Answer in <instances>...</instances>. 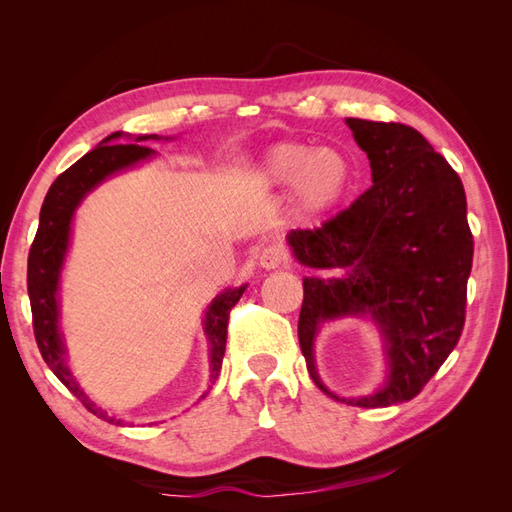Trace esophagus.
Returning a JSON list of instances; mask_svg holds the SVG:
<instances>
[{
	"instance_id": "1",
	"label": "esophagus",
	"mask_w": 512,
	"mask_h": 512,
	"mask_svg": "<svg viewBox=\"0 0 512 512\" xmlns=\"http://www.w3.org/2000/svg\"><path fill=\"white\" fill-rule=\"evenodd\" d=\"M258 262L262 269H277L288 262V252L282 245H267L265 250L258 254Z\"/></svg>"
}]
</instances>
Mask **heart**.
I'll list each match as a JSON object with an SVG mask.
<instances>
[{"label": "heart", "instance_id": "heart-1", "mask_svg": "<svg viewBox=\"0 0 512 512\" xmlns=\"http://www.w3.org/2000/svg\"><path fill=\"white\" fill-rule=\"evenodd\" d=\"M260 173L269 188H294V198L307 215L329 213L354 185V166L342 149H316L307 143L273 147L262 162Z\"/></svg>", "mask_w": 512, "mask_h": 512}]
</instances>
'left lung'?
<instances>
[{"label":"left lung","instance_id":"left-lung-1","mask_svg":"<svg viewBox=\"0 0 512 512\" xmlns=\"http://www.w3.org/2000/svg\"><path fill=\"white\" fill-rule=\"evenodd\" d=\"M367 153L374 185L318 228L290 230L305 267H348L344 280H303L299 344L316 386L311 346L320 319L371 313L392 374L382 392L339 400L359 408L410 401L436 376L466 322L474 239L459 175L404 123L346 119Z\"/></svg>","mask_w":512,"mask_h":512}]
</instances>
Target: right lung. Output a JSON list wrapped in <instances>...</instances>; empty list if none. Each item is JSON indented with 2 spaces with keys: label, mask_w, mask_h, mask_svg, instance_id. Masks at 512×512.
I'll return each instance as SVG.
<instances>
[{
  "label": "right lung",
  "mask_w": 512,
  "mask_h": 512,
  "mask_svg": "<svg viewBox=\"0 0 512 512\" xmlns=\"http://www.w3.org/2000/svg\"><path fill=\"white\" fill-rule=\"evenodd\" d=\"M119 136L121 132L106 136L100 143V147L85 153L79 162H74L68 170H64V173L53 181L42 203L38 232L27 258V292H29V303H32L36 344L42 359L53 369V374L66 384V389L83 401V406L91 414H96L98 418L108 423H121V421H115L113 416L102 412V408H96L94 401H89L85 397V393L79 389V384L74 382V378L70 376V371L66 367L64 342H61V335L57 329V284H59L61 262H64V256L68 250L72 213L76 205L81 203V198L89 190H94L96 185L108 175L141 162L153 153V149L143 145H108ZM147 138H158V136H138L136 141H147ZM243 290L245 286L222 292L220 297L211 303L209 312L205 316V333L211 342V365H213L211 378H218L222 369L230 309L237 305Z\"/></svg>",
  "instance_id": "add662e5"
}]
</instances>
